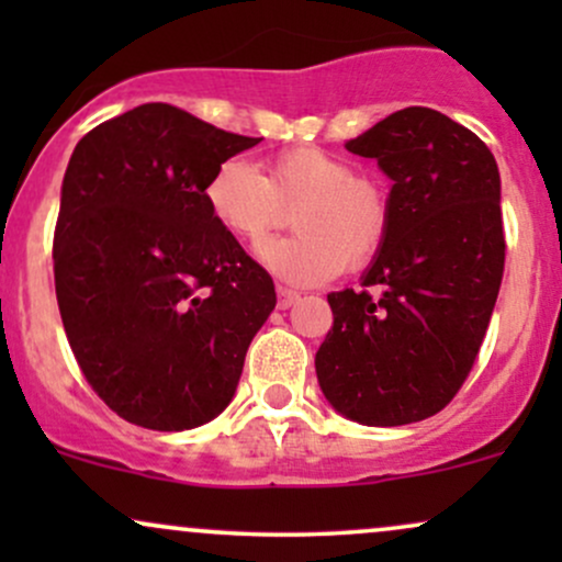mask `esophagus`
Segmentation results:
<instances>
[{
    "instance_id": "1",
    "label": "esophagus",
    "mask_w": 562,
    "mask_h": 562,
    "mask_svg": "<svg viewBox=\"0 0 562 562\" xmlns=\"http://www.w3.org/2000/svg\"><path fill=\"white\" fill-rule=\"evenodd\" d=\"M301 299V293L299 290H293V288H277V308H290L293 306L295 301Z\"/></svg>"
}]
</instances>
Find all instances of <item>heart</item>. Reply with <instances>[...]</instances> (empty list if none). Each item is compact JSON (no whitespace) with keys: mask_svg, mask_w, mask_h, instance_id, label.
<instances>
[{"mask_svg":"<svg viewBox=\"0 0 562 562\" xmlns=\"http://www.w3.org/2000/svg\"><path fill=\"white\" fill-rule=\"evenodd\" d=\"M205 205L218 227L250 248L285 227L295 211L299 235L261 250V261L290 285H317L346 267H367L393 224L389 187L312 145L274 156L269 177L248 160H224L205 184Z\"/></svg>","mask_w":562,"mask_h":562,"instance_id":"1","label":"heart"}]
</instances>
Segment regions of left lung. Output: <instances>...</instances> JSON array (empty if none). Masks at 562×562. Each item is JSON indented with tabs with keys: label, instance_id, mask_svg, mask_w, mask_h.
Instances as JSON below:
<instances>
[{
	"label": "left lung",
	"instance_id": "8db88e82",
	"mask_svg": "<svg viewBox=\"0 0 562 562\" xmlns=\"http://www.w3.org/2000/svg\"><path fill=\"white\" fill-rule=\"evenodd\" d=\"M393 179V224L362 290L327 295L322 393L362 425H406L447 406L492 319L505 229L486 142L449 115L404 108L346 142Z\"/></svg>",
	"mask_w": 562,
	"mask_h": 562
}]
</instances>
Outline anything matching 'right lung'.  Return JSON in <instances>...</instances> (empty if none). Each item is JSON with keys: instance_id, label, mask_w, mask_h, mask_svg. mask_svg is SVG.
I'll list each match as a JSON object with an SVG mask.
<instances>
[{"instance_id": "right-lung-1", "label": "right lung", "mask_w": 562, "mask_h": 562, "mask_svg": "<svg viewBox=\"0 0 562 562\" xmlns=\"http://www.w3.org/2000/svg\"><path fill=\"white\" fill-rule=\"evenodd\" d=\"M261 139L147 102L81 137L55 224V293L92 391L119 417L187 430L232 402L274 282L205 205Z\"/></svg>"}]
</instances>
